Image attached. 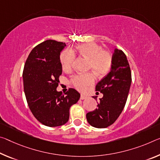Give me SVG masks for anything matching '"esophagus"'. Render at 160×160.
Segmentation results:
<instances>
[{
	"label": "esophagus",
	"mask_w": 160,
	"mask_h": 160,
	"mask_svg": "<svg viewBox=\"0 0 160 160\" xmlns=\"http://www.w3.org/2000/svg\"><path fill=\"white\" fill-rule=\"evenodd\" d=\"M87 98V96L85 95H80V99L81 100H85V99Z\"/></svg>",
	"instance_id": "obj_1"
}]
</instances>
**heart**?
Returning <instances> with one entry per match:
<instances>
[{
  "label": "heart",
  "mask_w": 160,
  "mask_h": 160,
  "mask_svg": "<svg viewBox=\"0 0 160 160\" xmlns=\"http://www.w3.org/2000/svg\"><path fill=\"white\" fill-rule=\"evenodd\" d=\"M78 52L89 60V69L99 77L105 75L110 71L112 65V56L108 51L102 50V46L95 42H88L78 45ZM60 63L62 70L68 72L72 69L75 53L71 49L63 50L60 54ZM95 76L92 72L76 75L71 79V83L76 89L84 91L88 86L95 82Z\"/></svg>",
  "instance_id": "obj_1"
}]
</instances>
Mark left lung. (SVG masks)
I'll return each mask as SVG.
<instances>
[{"label": "left lung", "mask_w": 160, "mask_h": 160, "mask_svg": "<svg viewBox=\"0 0 160 160\" xmlns=\"http://www.w3.org/2000/svg\"><path fill=\"white\" fill-rule=\"evenodd\" d=\"M132 82L131 70L123 51L116 49L112 56L110 71L96 85V91L103 94L92 112L86 115L88 123L97 128H105L115 122L125 108ZM92 98L96 99V96Z\"/></svg>", "instance_id": "1"}]
</instances>
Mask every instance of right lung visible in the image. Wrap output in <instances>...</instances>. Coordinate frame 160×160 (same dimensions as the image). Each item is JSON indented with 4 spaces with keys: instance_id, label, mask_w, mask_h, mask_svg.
<instances>
[{
    "instance_id": "add662e5",
    "label": "right lung",
    "mask_w": 160,
    "mask_h": 160,
    "mask_svg": "<svg viewBox=\"0 0 160 160\" xmlns=\"http://www.w3.org/2000/svg\"><path fill=\"white\" fill-rule=\"evenodd\" d=\"M65 42L48 40L35 46L25 62L22 78L25 97L32 115L42 125L58 127L68 122L70 108L80 94L70 88L65 95L57 91L62 74L60 52Z\"/></svg>"
}]
</instances>
